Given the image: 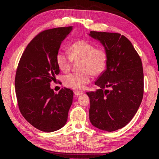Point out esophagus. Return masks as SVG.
<instances>
[{
	"label": "esophagus",
	"instance_id": "obj_1",
	"mask_svg": "<svg viewBox=\"0 0 159 159\" xmlns=\"http://www.w3.org/2000/svg\"><path fill=\"white\" fill-rule=\"evenodd\" d=\"M84 93V92L83 91H78V90H75V91H74V94L75 95H77V96H78V95H81V94H83Z\"/></svg>",
	"mask_w": 159,
	"mask_h": 159
}]
</instances>
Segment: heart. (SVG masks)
Returning a JSON list of instances; mask_svg holds the SVG:
<instances>
[{"mask_svg":"<svg viewBox=\"0 0 159 159\" xmlns=\"http://www.w3.org/2000/svg\"><path fill=\"white\" fill-rule=\"evenodd\" d=\"M69 55L63 52L56 54V61L58 68L64 72L70 71L73 61H80L76 73L70 74L63 79L66 86L74 89H83L91 81V74L98 75L105 70L107 61V53L103 48H95L92 43L85 40L74 42L68 48Z\"/></svg>","mask_w":159,"mask_h":159,"instance_id":"b5f03b06","label":"heart"}]
</instances>
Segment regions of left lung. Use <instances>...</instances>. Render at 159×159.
I'll list each match as a JSON object with an SVG mask.
<instances>
[{"label":"left lung","mask_w":159,"mask_h":159,"mask_svg":"<svg viewBox=\"0 0 159 159\" xmlns=\"http://www.w3.org/2000/svg\"><path fill=\"white\" fill-rule=\"evenodd\" d=\"M107 53L106 70L95 84L100 89L87 92L89 120L99 129L111 132L131 121L143 97L144 75L140 56L131 42L118 33L91 31Z\"/></svg>","instance_id":"left-lung-1"}]
</instances>
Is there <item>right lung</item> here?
Returning <instances> with one entry per match:
<instances>
[{
  "mask_svg": "<svg viewBox=\"0 0 159 159\" xmlns=\"http://www.w3.org/2000/svg\"><path fill=\"white\" fill-rule=\"evenodd\" d=\"M73 26L52 28L40 32L28 44L16 70L15 90L19 109L26 121L42 131L63 127L68 120L74 92L50 88L60 69L56 61L61 42Z\"/></svg>",
  "mask_w": 159,
  "mask_h": 159,
  "instance_id": "obj_1",
  "label": "right lung"
}]
</instances>
